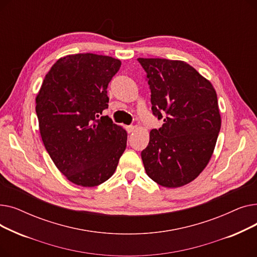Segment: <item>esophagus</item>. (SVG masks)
I'll use <instances>...</instances> for the list:
<instances>
[{"mask_svg":"<svg viewBox=\"0 0 257 257\" xmlns=\"http://www.w3.org/2000/svg\"><path fill=\"white\" fill-rule=\"evenodd\" d=\"M126 130H127L128 133H131V132H133L134 130H136V127H134V126H127Z\"/></svg>","mask_w":257,"mask_h":257,"instance_id":"1","label":"esophagus"}]
</instances>
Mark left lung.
Listing matches in <instances>:
<instances>
[{"mask_svg":"<svg viewBox=\"0 0 257 257\" xmlns=\"http://www.w3.org/2000/svg\"><path fill=\"white\" fill-rule=\"evenodd\" d=\"M151 89L152 111L164 115L142 152L146 173L165 187L195 180L212 156L221 129L217 92L210 81L182 60L139 58Z\"/></svg>","mask_w":257,"mask_h":257,"instance_id":"left-lung-1","label":"left lung"}]
</instances>
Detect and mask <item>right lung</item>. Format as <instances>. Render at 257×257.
<instances>
[{
  "label": "right lung",
  "instance_id": "add662e5",
  "mask_svg": "<svg viewBox=\"0 0 257 257\" xmlns=\"http://www.w3.org/2000/svg\"><path fill=\"white\" fill-rule=\"evenodd\" d=\"M120 61L98 54L59 58L36 99L40 137L53 163L74 184L92 187L109 179L127 145L126 130L103 115L107 86Z\"/></svg>",
  "mask_w": 257,
  "mask_h": 257
}]
</instances>
